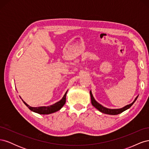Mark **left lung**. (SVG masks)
Masks as SVG:
<instances>
[{"mask_svg": "<svg viewBox=\"0 0 149 149\" xmlns=\"http://www.w3.org/2000/svg\"><path fill=\"white\" fill-rule=\"evenodd\" d=\"M90 95H91V103L94 107H95L97 109H98L100 111H101L102 113L104 114H109V115H117L122 113V112H124V111L127 110L129 108H130L132 106L133 104L135 102V101H136V100L137 99L138 96L136 97V98L135 99V100L134 101V102L131 104H130L129 105L125 106V107L121 108V109H107V108H106L104 107H103L102 105H101L100 104H99L97 102H96L94 100L93 94L91 93V92L90 91Z\"/></svg>", "mask_w": 149, "mask_h": 149, "instance_id": "1", "label": "left lung"}]
</instances>
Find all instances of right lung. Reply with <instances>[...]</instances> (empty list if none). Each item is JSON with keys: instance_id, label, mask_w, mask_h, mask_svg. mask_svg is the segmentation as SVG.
<instances>
[{"instance_id": "add662e5", "label": "right lung", "mask_w": 149, "mask_h": 149, "mask_svg": "<svg viewBox=\"0 0 149 149\" xmlns=\"http://www.w3.org/2000/svg\"><path fill=\"white\" fill-rule=\"evenodd\" d=\"M67 91L65 94V95L61 100L57 102L56 103L54 104L52 106H42V107H33L29 106L23 101L25 104L29 107V109L31 110V111H33L35 112H37L38 114H52L53 113V112H55L58 111H59L61 108L64 106V104L66 102V95Z\"/></svg>"}]
</instances>
